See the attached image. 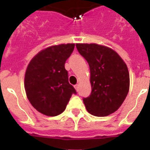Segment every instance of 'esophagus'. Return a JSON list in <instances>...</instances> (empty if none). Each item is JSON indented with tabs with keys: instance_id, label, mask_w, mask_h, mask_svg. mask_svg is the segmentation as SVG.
I'll use <instances>...</instances> for the list:
<instances>
[{
	"instance_id": "34e87169",
	"label": "esophagus",
	"mask_w": 150,
	"mask_h": 150,
	"mask_svg": "<svg viewBox=\"0 0 150 150\" xmlns=\"http://www.w3.org/2000/svg\"><path fill=\"white\" fill-rule=\"evenodd\" d=\"M74 87H75V90H76V91H78V90H79V84L75 85V86H74Z\"/></svg>"
}]
</instances>
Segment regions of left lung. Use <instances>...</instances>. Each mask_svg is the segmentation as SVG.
<instances>
[{"label": "left lung", "mask_w": 150, "mask_h": 150, "mask_svg": "<svg viewBox=\"0 0 150 150\" xmlns=\"http://www.w3.org/2000/svg\"><path fill=\"white\" fill-rule=\"evenodd\" d=\"M79 54L90 69L92 91L83 99L87 111L105 117L118 110L128 95L130 78L128 67L111 48L96 43H76Z\"/></svg>", "instance_id": "8db88e82"}]
</instances>
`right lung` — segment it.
<instances>
[{
	"label": "right lung",
	"mask_w": 150,
	"mask_h": 150,
	"mask_svg": "<svg viewBox=\"0 0 150 150\" xmlns=\"http://www.w3.org/2000/svg\"><path fill=\"white\" fill-rule=\"evenodd\" d=\"M75 43H61L40 50L32 58L25 74V90L35 109L47 116H57L65 110L74 87L64 68Z\"/></svg>",
	"instance_id": "add662e5"
}]
</instances>
